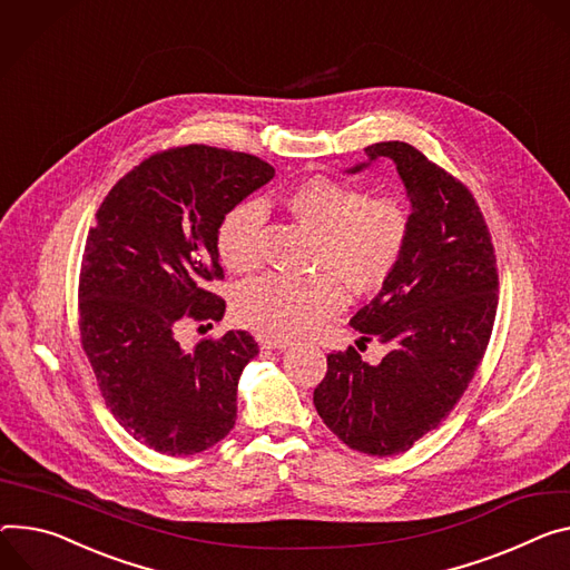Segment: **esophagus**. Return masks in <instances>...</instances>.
<instances>
[{"instance_id":"esophagus-1","label":"esophagus","mask_w":570,"mask_h":570,"mask_svg":"<svg viewBox=\"0 0 570 570\" xmlns=\"http://www.w3.org/2000/svg\"><path fill=\"white\" fill-rule=\"evenodd\" d=\"M262 345L268 350H286L291 343L284 338H262Z\"/></svg>"}]
</instances>
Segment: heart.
Here are the masks:
<instances>
[{"label":"heart","instance_id":"heart-1","mask_svg":"<svg viewBox=\"0 0 570 570\" xmlns=\"http://www.w3.org/2000/svg\"><path fill=\"white\" fill-rule=\"evenodd\" d=\"M284 206L299 225L321 236L318 266L336 272L352 291L373 293L397 271L409 240V218L397 199L366 197L330 177H308L288 188ZM262 227L264 206L254 199L236 204L223 216L216 249L227 271L249 273L258 266ZM335 276L254 279L236 293L234 312L243 325L266 336H304L343 308L345 288Z\"/></svg>","mask_w":570,"mask_h":570}]
</instances>
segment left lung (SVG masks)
Segmentation results:
<instances>
[{"label":"left lung","mask_w":570,"mask_h":570,"mask_svg":"<svg viewBox=\"0 0 570 570\" xmlns=\"http://www.w3.org/2000/svg\"><path fill=\"white\" fill-rule=\"evenodd\" d=\"M366 157L345 173L391 159L411 202L397 271L350 321L389 352L377 366L354 347L330 354L314 404L345 445L391 456L434 430L469 389L495 321L498 271L469 188L409 142L368 145Z\"/></svg>","instance_id":"obj_1"}]
</instances>
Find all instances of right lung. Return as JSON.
Segmentation results:
<instances>
[{
    "label": "right lung",
    "mask_w": 570,
    "mask_h": 570,
    "mask_svg": "<svg viewBox=\"0 0 570 570\" xmlns=\"http://www.w3.org/2000/svg\"><path fill=\"white\" fill-rule=\"evenodd\" d=\"M275 177L243 151L188 145L154 154L101 202L79 277L81 345L118 423L170 456L202 452L236 423L247 332L186 350V321H220L216 232L223 216Z\"/></svg>",
    "instance_id": "1"
}]
</instances>
